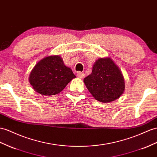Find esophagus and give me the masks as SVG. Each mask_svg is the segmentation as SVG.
Segmentation results:
<instances>
[{"label":"esophagus","instance_id":"obj_1","mask_svg":"<svg viewBox=\"0 0 157 157\" xmlns=\"http://www.w3.org/2000/svg\"><path fill=\"white\" fill-rule=\"evenodd\" d=\"M77 76H78V77L79 78H80V79H82V78H83L84 77H85V74H84V73H82V72H80V71H79V72H78Z\"/></svg>","mask_w":157,"mask_h":157}]
</instances>
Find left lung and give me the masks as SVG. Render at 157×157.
I'll return each instance as SVG.
<instances>
[{"mask_svg":"<svg viewBox=\"0 0 157 157\" xmlns=\"http://www.w3.org/2000/svg\"><path fill=\"white\" fill-rule=\"evenodd\" d=\"M83 82L92 96L102 103H109L118 99L124 91L121 71L111 58L96 60L90 75Z\"/></svg>","mask_w":157,"mask_h":157,"instance_id":"1","label":"left lung"}]
</instances>
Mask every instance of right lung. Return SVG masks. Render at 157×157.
<instances>
[{
  "instance_id": "right-lung-1",
  "label": "right lung",
  "mask_w": 157,
  "mask_h": 157,
  "mask_svg": "<svg viewBox=\"0 0 157 157\" xmlns=\"http://www.w3.org/2000/svg\"><path fill=\"white\" fill-rule=\"evenodd\" d=\"M75 78L61 56L53 55L46 56L36 64L29 75V82L37 93L53 95L61 92Z\"/></svg>"
}]
</instances>
